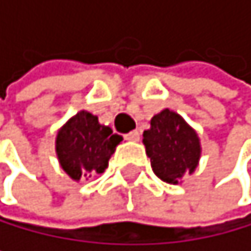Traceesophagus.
<instances>
[{"mask_svg": "<svg viewBox=\"0 0 251 251\" xmlns=\"http://www.w3.org/2000/svg\"><path fill=\"white\" fill-rule=\"evenodd\" d=\"M126 138L128 141H140V132L138 130H132L130 133L126 135Z\"/></svg>", "mask_w": 251, "mask_h": 251, "instance_id": "obj_1", "label": "esophagus"}]
</instances>
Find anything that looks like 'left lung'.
Masks as SVG:
<instances>
[{
  "label": "left lung",
  "mask_w": 251,
  "mask_h": 251,
  "mask_svg": "<svg viewBox=\"0 0 251 251\" xmlns=\"http://www.w3.org/2000/svg\"><path fill=\"white\" fill-rule=\"evenodd\" d=\"M143 145L155 176L173 185L180 184L185 175H193L202 151L197 130L168 108L152 116L151 127L143 132Z\"/></svg>",
  "instance_id": "8db88e82"
}]
</instances>
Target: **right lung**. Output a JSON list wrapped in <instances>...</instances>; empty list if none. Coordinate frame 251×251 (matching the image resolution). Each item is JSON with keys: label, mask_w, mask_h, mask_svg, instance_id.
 I'll return each mask as SVG.
<instances>
[{"label": "right lung", "mask_w": 251, "mask_h": 251, "mask_svg": "<svg viewBox=\"0 0 251 251\" xmlns=\"http://www.w3.org/2000/svg\"><path fill=\"white\" fill-rule=\"evenodd\" d=\"M121 141L123 136L99 123L93 113L81 110L58 130L54 151L61 168L78 182L89 175H102Z\"/></svg>", "instance_id": "add662e5"}]
</instances>
